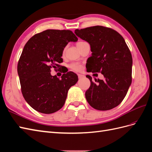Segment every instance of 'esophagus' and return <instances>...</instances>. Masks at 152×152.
I'll return each mask as SVG.
<instances>
[{"label": "esophagus", "mask_w": 152, "mask_h": 152, "mask_svg": "<svg viewBox=\"0 0 152 152\" xmlns=\"http://www.w3.org/2000/svg\"><path fill=\"white\" fill-rule=\"evenodd\" d=\"M84 76L83 75H82V74H78V77L79 79H81V78H83Z\"/></svg>", "instance_id": "1"}]
</instances>
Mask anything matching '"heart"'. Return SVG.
I'll list each match as a JSON object with an SVG mask.
<instances>
[{
    "label": "heart",
    "instance_id": "heart-1",
    "mask_svg": "<svg viewBox=\"0 0 152 152\" xmlns=\"http://www.w3.org/2000/svg\"><path fill=\"white\" fill-rule=\"evenodd\" d=\"M84 42V41H79L77 44H79L81 43H83ZM70 68L74 70V71H76V72H80L81 69H82V66L81 65H80L79 64H77V63H72V64H70L69 66Z\"/></svg>",
    "mask_w": 152,
    "mask_h": 152
}]
</instances>
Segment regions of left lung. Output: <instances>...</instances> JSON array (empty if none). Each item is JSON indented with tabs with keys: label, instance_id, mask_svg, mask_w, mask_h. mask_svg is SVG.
Returning a JSON list of instances; mask_svg holds the SVG:
<instances>
[{
	"label": "left lung",
	"instance_id": "left-lung-1",
	"mask_svg": "<svg viewBox=\"0 0 152 152\" xmlns=\"http://www.w3.org/2000/svg\"><path fill=\"white\" fill-rule=\"evenodd\" d=\"M77 36L90 44L91 56L86 62L88 72L101 73L104 80H92L85 96L97 110L112 109L123 101L132 83V57L124 38L114 29L102 26L75 29Z\"/></svg>",
	"mask_w": 152,
	"mask_h": 152
}]
</instances>
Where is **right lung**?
I'll return each mask as SVG.
<instances>
[{"label":"right lung","mask_w":152,"mask_h":152,"mask_svg":"<svg viewBox=\"0 0 152 152\" xmlns=\"http://www.w3.org/2000/svg\"><path fill=\"white\" fill-rule=\"evenodd\" d=\"M77 40L70 30L47 29L33 35L25 44L17 72L24 99L37 112H57L64 106L69 89L78 81L73 72L62 74L61 79L50 73L51 68L61 69L65 46Z\"/></svg>","instance_id":"right-lung-1"}]
</instances>
